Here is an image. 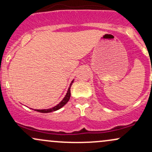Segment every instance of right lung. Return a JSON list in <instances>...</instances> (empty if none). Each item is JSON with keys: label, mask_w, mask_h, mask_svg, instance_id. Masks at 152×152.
<instances>
[{"label": "right lung", "mask_w": 152, "mask_h": 152, "mask_svg": "<svg viewBox=\"0 0 152 152\" xmlns=\"http://www.w3.org/2000/svg\"><path fill=\"white\" fill-rule=\"evenodd\" d=\"M74 80H73V81H71L70 86H69V89H68L67 93H66V95L65 96V97H64V99H63L61 102L59 103L58 105L54 106V107L51 108V109H34L35 111H38V112H41V113H50V112H53V111H57V110H58L59 109H61V108L63 107V106L65 105L66 103L69 102V99H70V97H71V85H72V83H74Z\"/></svg>", "instance_id": "obj_1"}]
</instances>
